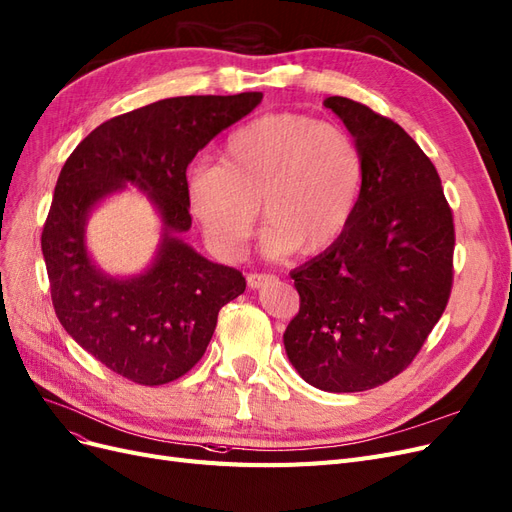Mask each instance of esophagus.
<instances>
[{"label": "esophagus", "mask_w": 512, "mask_h": 512, "mask_svg": "<svg viewBox=\"0 0 512 512\" xmlns=\"http://www.w3.org/2000/svg\"><path fill=\"white\" fill-rule=\"evenodd\" d=\"M274 276L272 274H249L246 276V285H249L251 289H261L266 287L268 282H272Z\"/></svg>", "instance_id": "obj_1"}]
</instances>
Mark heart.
Here are the masks:
<instances>
[{
	"label": "heart",
	"instance_id": "b5f03b06",
	"mask_svg": "<svg viewBox=\"0 0 512 512\" xmlns=\"http://www.w3.org/2000/svg\"><path fill=\"white\" fill-rule=\"evenodd\" d=\"M363 181V154L344 128L301 113H270L227 137L221 164L187 168L185 200L223 259L242 253L261 204L268 221L261 249L280 259L297 249H329L352 221Z\"/></svg>",
	"mask_w": 512,
	"mask_h": 512
}]
</instances>
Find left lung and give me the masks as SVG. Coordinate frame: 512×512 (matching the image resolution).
<instances>
[{
	"label": "left lung",
	"mask_w": 512,
	"mask_h": 512,
	"mask_svg": "<svg viewBox=\"0 0 512 512\" xmlns=\"http://www.w3.org/2000/svg\"><path fill=\"white\" fill-rule=\"evenodd\" d=\"M363 154L365 181L346 232L291 272L299 314L282 342L325 392H363L399 375L447 306L453 219L437 168L407 132L367 105L329 97Z\"/></svg>",
	"instance_id": "left-lung-1"
}]
</instances>
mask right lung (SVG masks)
Listing matches in <instances>:
<instances>
[{
	"label": "right lung",
	"instance_id": "add662e5",
	"mask_svg": "<svg viewBox=\"0 0 512 512\" xmlns=\"http://www.w3.org/2000/svg\"><path fill=\"white\" fill-rule=\"evenodd\" d=\"M261 99V92L208 94L128 111L94 128L61 170L42 232L52 304L75 342L130 382L160 386L192 369L219 310L246 289L238 270L185 242L192 227L185 170ZM128 184L155 206L161 240L147 269L113 277L89 255L85 225L94 207Z\"/></svg>",
	"mask_w": 512,
	"mask_h": 512
}]
</instances>
